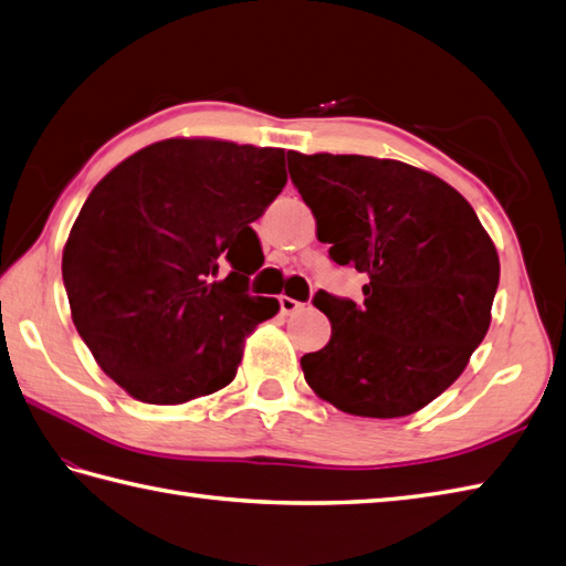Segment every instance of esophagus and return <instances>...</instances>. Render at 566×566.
<instances>
[{"label": "esophagus", "instance_id": "esophagus-1", "mask_svg": "<svg viewBox=\"0 0 566 566\" xmlns=\"http://www.w3.org/2000/svg\"><path fill=\"white\" fill-rule=\"evenodd\" d=\"M304 304L302 302H296V298H292V296H280V308H282V314L284 316H292V314H296L298 308H302Z\"/></svg>", "mask_w": 566, "mask_h": 566}]
</instances>
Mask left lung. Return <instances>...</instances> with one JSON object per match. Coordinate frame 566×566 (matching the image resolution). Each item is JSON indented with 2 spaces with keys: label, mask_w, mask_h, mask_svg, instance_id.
<instances>
[{
  "label": "left lung",
  "mask_w": 566,
  "mask_h": 566,
  "mask_svg": "<svg viewBox=\"0 0 566 566\" xmlns=\"http://www.w3.org/2000/svg\"><path fill=\"white\" fill-rule=\"evenodd\" d=\"M290 175L331 260L369 276L363 304L314 296L333 333L302 357L308 387L350 416L420 411L489 331L501 272L494 240L460 191L413 165L292 150Z\"/></svg>",
  "instance_id": "8db88e82"
}]
</instances>
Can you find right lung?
Returning <instances> with one entry per match:
<instances>
[{"label": "right lung", "instance_id": "1", "mask_svg": "<svg viewBox=\"0 0 566 566\" xmlns=\"http://www.w3.org/2000/svg\"><path fill=\"white\" fill-rule=\"evenodd\" d=\"M284 185L282 148L167 138L92 189L63 282L77 333L126 394L177 406L233 381L245 338L280 311L248 282L264 262L252 221Z\"/></svg>", "mask_w": 566, "mask_h": 566}]
</instances>
